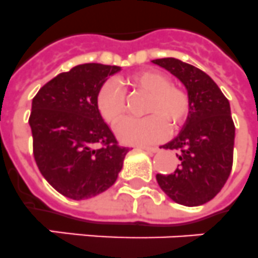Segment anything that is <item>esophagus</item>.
I'll list each match as a JSON object with an SVG mask.
<instances>
[{
    "instance_id": "1",
    "label": "esophagus",
    "mask_w": 258,
    "mask_h": 258,
    "mask_svg": "<svg viewBox=\"0 0 258 258\" xmlns=\"http://www.w3.org/2000/svg\"><path fill=\"white\" fill-rule=\"evenodd\" d=\"M139 148L144 149V151H146V152H148V153H156V152H157V151H159V148H157V147H147V146H139Z\"/></svg>"
}]
</instances>
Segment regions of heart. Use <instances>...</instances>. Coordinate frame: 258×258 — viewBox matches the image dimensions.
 <instances>
[{"label":"heart","mask_w":258,"mask_h":258,"mask_svg":"<svg viewBox=\"0 0 258 258\" xmlns=\"http://www.w3.org/2000/svg\"><path fill=\"white\" fill-rule=\"evenodd\" d=\"M123 84L148 93L144 118L125 119L116 127V135L122 142L144 144L164 139L168 134V123L178 128L187 119L191 110V99L187 90L172 85L166 75L159 71H140L128 76ZM97 107L101 115L116 124L124 116V96L115 81H106L97 94Z\"/></svg>","instance_id":"obj_1"}]
</instances>
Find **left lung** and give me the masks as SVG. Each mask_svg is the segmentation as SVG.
Segmentation results:
<instances>
[{
	"mask_svg": "<svg viewBox=\"0 0 258 258\" xmlns=\"http://www.w3.org/2000/svg\"><path fill=\"white\" fill-rule=\"evenodd\" d=\"M176 76L189 93L191 110L181 133L162 146L176 149L178 166L157 174L161 190L176 203L201 206L222 190L233 161L235 124L228 99L209 75L174 57L152 60Z\"/></svg>",
	"mask_w": 258,
	"mask_h": 258,
	"instance_id": "1",
	"label": "left lung"
}]
</instances>
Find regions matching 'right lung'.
<instances>
[{"label":"right lung","instance_id":"add662e5","mask_svg":"<svg viewBox=\"0 0 258 258\" xmlns=\"http://www.w3.org/2000/svg\"><path fill=\"white\" fill-rule=\"evenodd\" d=\"M120 67L89 62L60 73L32 99L29 123L36 165L67 198L96 197L118 178L130 149L120 147L97 107L101 86Z\"/></svg>","mask_w":258,"mask_h":258}]
</instances>
